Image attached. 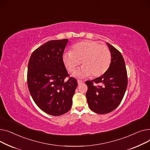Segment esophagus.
Wrapping results in <instances>:
<instances>
[{"instance_id":"obj_1","label":"esophagus","mask_w":150,"mask_h":150,"mask_svg":"<svg viewBox=\"0 0 150 150\" xmlns=\"http://www.w3.org/2000/svg\"><path fill=\"white\" fill-rule=\"evenodd\" d=\"M77 83H78V85H81L82 83H83V81H81V80H78Z\"/></svg>"}]
</instances>
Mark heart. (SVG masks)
Instances as JSON below:
<instances>
[{
    "instance_id": "b5f03b06",
    "label": "heart",
    "mask_w": 150,
    "mask_h": 150,
    "mask_svg": "<svg viewBox=\"0 0 150 150\" xmlns=\"http://www.w3.org/2000/svg\"><path fill=\"white\" fill-rule=\"evenodd\" d=\"M62 60L70 73L74 71L81 62L83 66L74 73L76 77L91 74L93 77H98L107 71L111 64V54L107 46L94 41H83L73 45L72 51L65 52Z\"/></svg>"
}]
</instances>
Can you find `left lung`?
Wrapping results in <instances>:
<instances>
[{"label":"left lung","mask_w":150,"mask_h":150,"mask_svg":"<svg viewBox=\"0 0 150 150\" xmlns=\"http://www.w3.org/2000/svg\"><path fill=\"white\" fill-rule=\"evenodd\" d=\"M111 54L110 65L102 76L87 81L86 93L90 108L96 113L103 114L112 111L120 103L128 85L125 61L120 52L110 43Z\"/></svg>","instance_id":"obj_1"}]
</instances>
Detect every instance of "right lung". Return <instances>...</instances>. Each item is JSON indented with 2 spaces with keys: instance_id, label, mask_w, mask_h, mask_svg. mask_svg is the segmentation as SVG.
Here are the masks:
<instances>
[{
  "instance_id": "1",
  "label": "right lung",
  "mask_w": 150,
  "mask_h": 150,
  "mask_svg": "<svg viewBox=\"0 0 150 150\" xmlns=\"http://www.w3.org/2000/svg\"><path fill=\"white\" fill-rule=\"evenodd\" d=\"M67 43L65 39L44 43L33 51L28 65L27 83L33 100L41 110L54 116L71 109L77 86L62 60Z\"/></svg>"
}]
</instances>
